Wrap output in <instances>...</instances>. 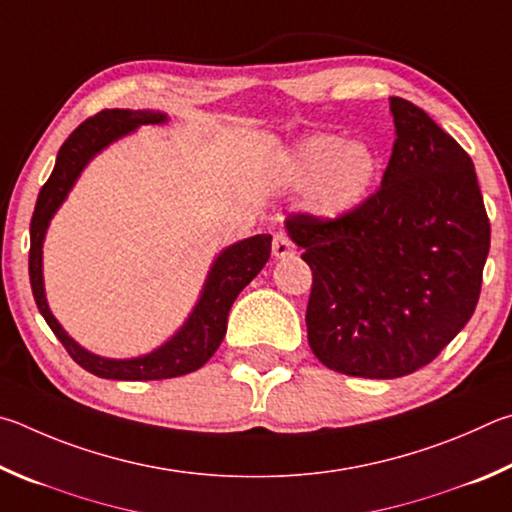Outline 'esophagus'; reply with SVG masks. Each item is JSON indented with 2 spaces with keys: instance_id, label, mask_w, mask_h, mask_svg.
Listing matches in <instances>:
<instances>
[{
  "instance_id": "esophagus-1",
  "label": "esophagus",
  "mask_w": 512,
  "mask_h": 512,
  "mask_svg": "<svg viewBox=\"0 0 512 512\" xmlns=\"http://www.w3.org/2000/svg\"><path fill=\"white\" fill-rule=\"evenodd\" d=\"M272 254L274 258H285L294 254V245L290 242V238L285 233H276L274 242H272Z\"/></svg>"
}]
</instances>
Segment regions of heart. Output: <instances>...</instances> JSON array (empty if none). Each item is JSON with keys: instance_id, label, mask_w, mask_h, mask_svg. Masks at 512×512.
I'll return each mask as SVG.
<instances>
[{"instance_id": "obj_1", "label": "heart", "mask_w": 512, "mask_h": 512, "mask_svg": "<svg viewBox=\"0 0 512 512\" xmlns=\"http://www.w3.org/2000/svg\"><path fill=\"white\" fill-rule=\"evenodd\" d=\"M380 175V157L369 143L317 132L294 146L288 182L306 188V206L321 220H344L362 209Z\"/></svg>"}]
</instances>
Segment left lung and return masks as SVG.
Instances as JSON below:
<instances>
[{"label":"left lung","mask_w":512,"mask_h":512,"mask_svg":"<svg viewBox=\"0 0 512 512\" xmlns=\"http://www.w3.org/2000/svg\"><path fill=\"white\" fill-rule=\"evenodd\" d=\"M389 103L396 141L380 191L344 220H285L312 270V353L371 380L414 373L461 333L490 249L468 152L418 105Z\"/></svg>","instance_id":"8db88e82"}]
</instances>
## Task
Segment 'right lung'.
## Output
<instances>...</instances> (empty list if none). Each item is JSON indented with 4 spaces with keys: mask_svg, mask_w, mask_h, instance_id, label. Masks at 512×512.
Returning a JSON list of instances; mask_svg holds the SVG:
<instances>
[{
    "mask_svg": "<svg viewBox=\"0 0 512 512\" xmlns=\"http://www.w3.org/2000/svg\"><path fill=\"white\" fill-rule=\"evenodd\" d=\"M168 121V114L159 110H119L114 107V110H103L80 123L58 150L56 166H53L47 184L42 186L31 218L29 276L40 315L53 330V335L60 339V344L67 348V353L74 357V362L105 380H166L200 369L222 344L233 301L270 261V233H258V236L224 247L213 258L200 297H197L193 310L188 312L184 324L150 353L137 357H103L87 351L62 328L49 308L47 290H44L42 254L53 215L65 204L71 188L76 186L78 177L96 155H101L119 139L130 137L141 125H166Z\"/></svg>",
    "mask_w": 512,
    "mask_h": 512,
    "instance_id": "obj_1",
    "label": "right lung"
}]
</instances>
